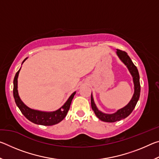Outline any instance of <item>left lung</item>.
Masks as SVG:
<instances>
[{
    "label": "left lung",
    "mask_w": 159,
    "mask_h": 159,
    "mask_svg": "<svg viewBox=\"0 0 159 159\" xmlns=\"http://www.w3.org/2000/svg\"><path fill=\"white\" fill-rule=\"evenodd\" d=\"M116 53L118 57L120 59L123 63L127 66L128 69L130 71V74L133 78V82L134 86V93L133 96V98L130 102L126 105L125 107L118 110L117 112L114 113L112 114H107L99 111L98 108L96 107V105L94 102L92 94H91V107L92 109L95 112V115L97 116L99 119H100L102 121L108 122V123H114L116 121H118L128 117L130 115L133 109L135 107L137 102H138L139 95H140V83H139V75L138 70L137 69L136 66L132 61L131 59L125 51H122L120 50H117Z\"/></svg>",
    "instance_id": "8db88e82"
}]
</instances>
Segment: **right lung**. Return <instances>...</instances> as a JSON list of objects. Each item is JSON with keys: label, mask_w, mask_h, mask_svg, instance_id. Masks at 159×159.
<instances>
[{"label": "right lung", "mask_w": 159, "mask_h": 159, "mask_svg": "<svg viewBox=\"0 0 159 159\" xmlns=\"http://www.w3.org/2000/svg\"><path fill=\"white\" fill-rule=\"evenodd\" d=\"M26 60V58L23 61V62ZM20 69L16 73L14 81H13V83H14V87H13V95H14L15 103L19 107V109H20L21 112L22 113V114L32 123L39 125H52L57 124V123L61 121V120L65 118L67 113L69 111L71 101L74 98L75 94H76V92H74L69 97L68 100L66 102V103L64 104L60 109H59L55 111L43 112L37 111V110L31 109L30 108H29L28 107H26L25 104L23 103L18 95L17 78L19 73H20Z\"/></svg>", "instance_id": "1"}]
</instances>
